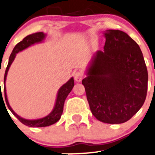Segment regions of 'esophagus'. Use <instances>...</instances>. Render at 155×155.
Segmentation results:
<instances>
[{
  "mask_svg": "<svg viewBox=\"0 0 155 155\" xmlns=\"http://www.w3.org/2000/svg\"><path fill=\"white\" fill-rule=\"evenodd\" d=\"M84 75L81 71H78L74 74V80H75L77 82H81L82 80L84 79Z\"/></svg>",
  "mask_w": 155,
  "mask_h": 155,
  "instance_id": "obj_1",
  "label": "esophagus"
}]
</instances>
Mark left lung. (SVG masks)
Here are the masks:
<instances>
[{
    "label": "left lung",
    "instance_id": "8db88e82",
    "mask_svg": "<svg viewBox=\"0 0 155 155\" xmlns=\"http://www.w3.org/2000/svg\"><path fill=\"white\" fill-rule=\"evenodd\" d=\"M104 51L95 52L82 81L92 113L108 124L128 121L142 107L148 71L140 46L118 30L104 33Z\"/></svg>",
    "mask_w": 155,
    "mask_h": 155
}]
</instances>
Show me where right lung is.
Listing matches in <instances>:
<instances>
[{
    "instance_id": "right-lung-1",
    "label": "right lung",
    "mask_w": 155,
    "mask_h": 155,
    "mask_svg": "<svg viewBox=\"0 0 155 155\" xmlns=\"http://www.w3.org/2000/svg\"><path fill=\"white\" fill-rule=\"evenodd\" d=\"M46 34H45L42 32H39V33H33V34H30L29 36H26L25 38H24V39L22 41H21L20 42H18L16 45L15 46V48L12 50V54H11L10 57L9 59V63H8L7 67L6 68L5 74H4V95H5V100L6 103L7 104L8 108L9 109V110L12 112V114L20 121L21 123H23L24 125L29 126V127H46V126L51 125L53 124L56 123L57 122H58L60 120V117L62 116V113L63 111V106H64V102L66 98L68 96V95L69 94V92H71V89L74 86V78H71L65 84H63L60 89H59L58 92H57V98H56V102L54 107L52 110V111L49 113L48 116H45V117L41 118V119H24V118L21 117L20 116H18L16 113H15V111L12 109V107L9 105V101H8L7 98V95H6V76H7L8 71L9 69V67H10L11 64L12 63V62L15 60V57H16V54H18V52L22 51L25 49L28 48L30 46L36 44V43H41L44 42V40L45 39ZM1 84V82H0ZM2 95V93L1 94ZM4 101V100H3Z\"/></svg>"
}]
</instances>
